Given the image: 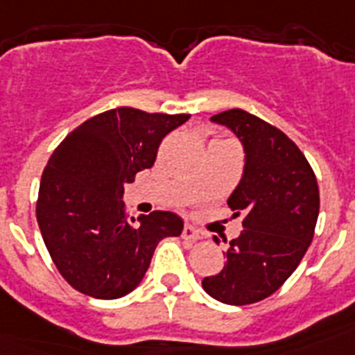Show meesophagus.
Masks as SVG:
<instances>
[{"instance_id":"obj_1","label":"esophagus","mask_w":355,"mask_h":355,"mask_svg":"<svg viewBox=\"0 0 355 355\" xmlns=\"http://www.w3.org/2000/svg\"><path fill=\"white\" fill-rule=\"evenodd\" d=\"M183 238H184V240L196 241V240H199V238H200V231H197L196 227H192L190 224H187L183 227Z\"/></svg>"}]
</instances>
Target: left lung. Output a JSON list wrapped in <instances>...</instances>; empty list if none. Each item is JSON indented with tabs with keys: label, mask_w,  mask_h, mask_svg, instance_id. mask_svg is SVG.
I'll list each match as a JSON object with an SVG mask.
<instances>
[{
	"label": "left lung",
	"mask_w": 355,
	"mask_h": 355,
	"mask_svg": "<svg viewBox=\"0 0 355 355\" xmlns=\"http://www.w3.org/2000/svg\"><path fill=\"white\" fill-rule=\"evenodd\" d=\"M233 130L245 150V168L227 199L243 231L229 241L225 266L202 279L218 302L245 306L270 297L302 261L315 236L320 192L311 165L283 131L233 108L211 117Z\"/></svg>",
	"instance_id": "left-lung-1"
}]
</instances>
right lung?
Listing matches in <instances>:
<instances>
[{
    "label": "right lung",
    "instance_id": "right-lung-1",
    "mask_svg": "<svg viewBox=\"0 0 355 355\" xmlns=\"http://www.w3.org/2000/svg\"><path fill=\"white\" fill-rule=\"evenodd\" d=\"M188 114H147L121 106L94 115L53 150L42 172L37 222L62 277L94 299H119L149 268L158 241L180 236L171 211L128 216L122 193L155 165L158 147Z\"/></svg>",
    "mask_w": 355,
    "mask_h": 355
}]
</instances>
